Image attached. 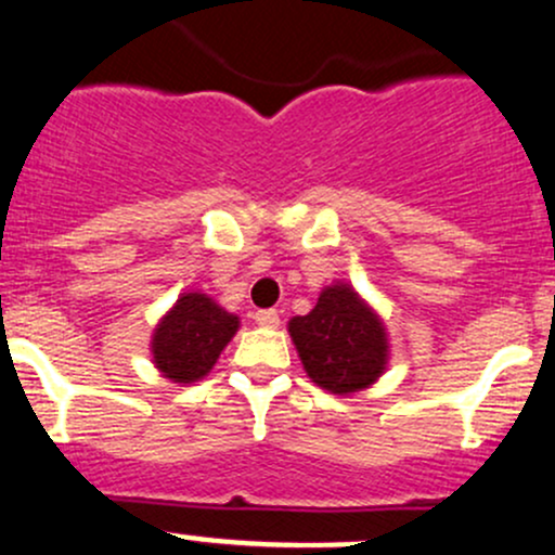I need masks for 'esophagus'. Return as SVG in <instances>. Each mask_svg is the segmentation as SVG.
Here are the masks:
<instances>
[{"instance_id":"esophagus-1","label":"esophagus","mask_w":555,"mask_h":555,"mask_svg":"<svg viewBox=\"0 0 555 555\" xmlns=\"http://www.w3.org/2000/svg\"><path fill=\"white\" fill-rule=\"evenodd\" d=\"M255 321H258V324L266 326V328H276L279 326V313H276V310H258V313H255Z\"/></svg>"}]
</instances>
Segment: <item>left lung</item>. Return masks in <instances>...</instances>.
<instances>
[{
  "mask_svg": "<svg viewBox=\"0 0 555 555\" xmlns=\"http://www.w3.org/2000/svg\"><path fill=\"white\" fill-rule=\"evenodd\" d=\"M287 328L310 382L326 392H361L387 371V326L352 284H328L315 308Z\"/></svg>",
  "mask_w": 555,
  "mask_h": 555,
  "instance_id": "left-lung-1",
  "label": "left lung"
}]
</instances>
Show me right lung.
<instances>
[{
	"mask_svg": "<svg viewBox=\"0 0 555 555\" xmlns=\"http://www.w3.org/2000/svg\"><path fill=\"white\" fill-rule=\"evenodd\" d=\"M236 328L240 315L218 306L210 295L181 292L152 332V363L173 385H192L210 374Z\"/></svg>",
	"mask_w": 555,
	"mask_h": 555,
	"instance_id": "1",
	"label": "right lung"
}]
</instances>
